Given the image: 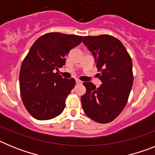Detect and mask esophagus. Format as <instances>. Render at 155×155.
<instances>
[{
  "label": "esophagus",
  "instance_id": "obj_1",
  "mask_svg": "<svg viewBox=\"0 0 155 155\" xmlns=\"http://www.w3.org/2000/svg\"><path fill=\"white\" fill-rule=\"evenodd\" d=\"M76 84H82V81H81L78 80V79H76Z\"/></svg>",
  "mask_w": 155,
  "mask_h": 155
}]
</instances>
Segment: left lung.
<instances>
[{
  "instance_id": "1",
  "label": "left lung",
  "mask_w": 155,
  "mask_h": 155,
  "mask_svg": "<svg viewBox=\"0 0 155 155\" xmlns=\"http://www.w3.org/2000/svg\"><path fill=\"white\" fill-rule=\"evenodd\" d=\"M83 43L92 54L98 71L99 87L84 82L86 92L82 108L88 117L100 124L113 121L125 107L134 81L132 60L119 39L109 35L84 36Z\"/></svg>"
}]
</instances>
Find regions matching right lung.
I'll list each match as a JSON object with an SVG mask.
<instances>
[{
  "mask_svg": "<svg viewBox=\"0 0 155 155\" xmlns=\"http://www.w3.org/2000/svg\"><path fill=\"white\" fill-rule=\"evenodd\" d=\"M81 41L79 35L45 34L34 42L23 61L19 74L20 92L25 107L36 120H51L64 111L75 80L64 79L54 71L66 64L70 50Z\"/></svg>",
  "mask_w": 155,
  "mask_h": 155,
  "instance_id": "add662e5",
  "label": "right lung"
}]
</instances>
